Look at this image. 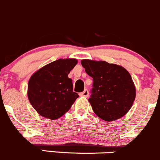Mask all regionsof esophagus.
<instances>
[{
  "label": "esophagus",
  "instance_id": "1",
  "mask_svg": "<svg viewBox=\"0 0 160 160\" xmlns=\"http://www.w3.org/2000/svg\"><path fill=\"white\" fill-rule=\"evenodd\" d=\"M80 96H82V97H85V98H88L89 96V92L87 90V89H85V90L83 91L82 92H81L79 94Z\"/></svg>",
  "mask_w": 160,
  "mask_h": 160
}]
</instances>
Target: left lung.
<instances>
[{
	"label": "left lung",
	"mask_w": 160,
	"mask_h": 160,
	"mask_svg": "<svg viewBox=\"0 0 160 160\" xmlns=\"http://www.w3.org/2000/svg\"><path fill=\"white\" fill-rule=\"evenodd\" d=\"M81 63L93 78L88 101L94 114L108 122L124 116L136 98L135 85L128 70L105 61L82 59Z\"/></svg>",
	"instance_id": "left-lung-1"
}]
</instances>
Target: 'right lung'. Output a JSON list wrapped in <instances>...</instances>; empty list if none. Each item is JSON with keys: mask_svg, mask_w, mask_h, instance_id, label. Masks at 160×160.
<instances>
[{"mask_svg": "<svg viewBox=\"0 0 160 160\" xmlns=\"http://www.w3.org/2000/svg\"><path fill=\"white\" fill-rule=\"evenodd\" d=\"M76 59H59L46 65L30 77L27 96L39 115L51 120L63 116L78 97L68 77Z\"/></svg>", "mask_w": 160, "mask_h": 160, "instance_id": "obj_1", "label": "right lung"}]
</instances>
